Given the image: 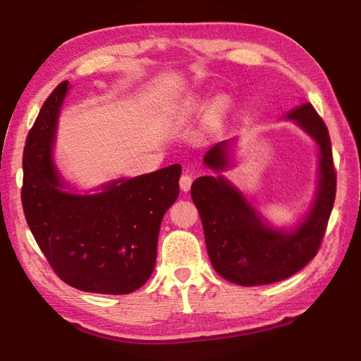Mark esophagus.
Masks as SVG:
<instances>
[{
	"instance_id": "obj_1",
	"label": "esophagus",
	"mask_w": 361,
	"mask_h": 361,
	"mask_svg": "<svg viewBox=\"0 0 361 361\" xmlns=\"http://www.w3.org/2000/svg\"><path fill=\"white\" fill-rule=\"evenodd\" d=\"M191 185H192V176L191 175H188V173H185V175H181V178H180V188H181V191H189V189H191Z\"/></svg>"
}]
</instances>
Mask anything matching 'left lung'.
<instances>
[{"label":"left lung","instance_id":"8db88e82","mask_svg":"<svg viewBox=\"0 0 361 361\" xmlns=\"http://www.w3.org/2000/svg\"><path fill=\"white\" fill-rule=\"evenodd\" d=\"M320 146V183L309 216L293 232L271 229L256 210L223 176H200L191 186L194 205L202 219L212 266L223 279L242 286L276 283L315 258L325 235L336 197L331 140L325 122L310 103L288 114ZM226 142L207 152L209 167L221 170Z\"/></svg>","mask_w":361,"mask_h":361}]
</instances>
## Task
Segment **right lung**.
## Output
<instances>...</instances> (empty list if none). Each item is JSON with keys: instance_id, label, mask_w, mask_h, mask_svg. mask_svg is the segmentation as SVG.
Returning a JSON list of instances; mask_svg holds the SVG:
<instances>
[{"instance_id": "obj_1", "label": "right lung", "mask_w": 361, "mask_h": 361, "mask_svg": "<svg viewBox=\"0 0 361 361\" xmlns=\"http://www.w3.org/2000/svg\"><path fill=\"white\" fill-rule=\"evenodd\" d=\"M66 90L68 81L52 90L28 132L23 213L60 280L81 291L127 295L151 277L164 213L180 194L181 166L113 181L99 194L62 191L52 145Z\"/></svg>"}]
</instances>
